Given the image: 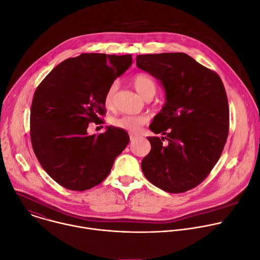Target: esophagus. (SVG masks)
I'll return each instance as SVG.
<instances>
[{
	"instance_id": "34e87169",
	"label": "esophagus",
	"mask_w": 260,
	"mask_h": 260,
	"mask_svg": "<svg viewBox=\"0 0 260 260\" xmlns=\"http://www.w3.org/2000/svg\"><path fill=\"white\" fill-rule=\"evenodd\" d=\"M137 138H138L137 135H130V140H131V141H134V140H136Z\"/></svg>"
}]
</instances>
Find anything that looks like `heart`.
<instances>
[{"mask_svg": "<svg viewBox=\"0 0 260 260\" xmlns=\"http://www.w3.org/2000/svg\"><path fill=\"white\" fill-rule=\"evenodd\" d=\"M132 81L136 91L145 99L151 96L153 97L156 94L157 83L148 74L138 73L133 77ZM117 90H118V83L113 82L110 84V86L106 92L105 104L108 108H111L114 104V97H115V93H117ZM147 122H148V118L145 117V115H129V114H124V115H121V117L114 118L112 120V124L115 127L127 130L131 133L138 132L140 130V127L145 125Z\"/></svg>", "mask_w": 260, "mask_h": 260, "instance_id": "heart-1", "label": "heart"}]
</instances>
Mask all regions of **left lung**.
Listing matches in <instances>:
<instances>
[{"label":"left lung","mask_w":260,"mask_h":260,"mask_svg":"<svg viewBox=\"0 0 260 260\" xmlns=\"http://www.w3.org/2000/svg\"><path fill=\"white\" fill-rule=\"evenodd\" d=\"M136 66L165 91V103L150 125L165 136L148 137L152 149L141 161L142 172L163 191L186 192L208 177L224 149L229 107L223 82L184 52L140 54Z\"/></svg>","instance_id":"8db88e82"}]
</instances>
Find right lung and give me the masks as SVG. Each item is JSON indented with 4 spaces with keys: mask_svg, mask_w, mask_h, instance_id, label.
<instances>
[{
    "mask_svg": "<svg viewBox=\"0 0 260 260\" xmlns=\"http://www.w3.org/2000/svg\"><path fill=\"white\" fill-rule=\"evenodd\" d=\"M131 54L82 53L54 67L38 85L31 107L34 153L47 175L64 188L89 190L109 175L129 143L128 133L107 126L90 135L105 113V95L132 65Z\"/></svg>",
    "mask_w": 260,
    "mask_h": 260,
    "instance_id": "obj_1",
    "label": "right lung"
}]
</instances>
